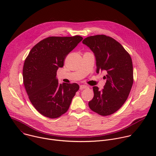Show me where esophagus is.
Wrapping results in <instances>:
<instances>
[{
    "instance_id": "34e87169",
    "label": "esophagus",
    "mask_w": 156,
    "mask_h": 156,
    "mask_svg": "<svg viewBox=\"0 0 156 156\" xmlns=\"http://www.w3.org/2000/svg\"><path fill=\"white\" fill-rule=\"evenodd\" d=\"M87 87H88V86H86V85H80V89L81 90H83V89L87 88Z\"/></svg>"
}]
</instances>
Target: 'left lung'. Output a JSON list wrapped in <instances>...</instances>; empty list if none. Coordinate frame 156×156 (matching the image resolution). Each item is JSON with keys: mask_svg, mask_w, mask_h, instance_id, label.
I'll return each mask as SVG.
<instances>
[{"mask_svg": "<svg viewBox=\"0 0 156 156\" xmlns=\"http://www.w3.org/2000/svg\"><path fill=\"white\" fill-rule=\"evenodd\" d=\"M83 44L94 54L96 73L105 72L107 74L102 90L93 87L94 94L89 107L102 116L112 114L123 105L131 91L133 83L131 58L119 42L105 35L87 37Z\"/></svg>", "mask_w": 156, "mask_h": 156, "instance_id": "obj_1", "label": "left lung"}]
</instances>
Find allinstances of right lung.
Returning <instances> with one entry per match:
<instances>
[{"instance_id":"add662e5","label":"right lung","mask_w":156,"mask_h":156,"mask_svg":"<svg viewBox=\"0 0 156 156\" xmlns=\"http://www.w3.org/2000/svg\"><path fill=\"white\" fill-rule=\"evenodd\" d=\"M83 39L80 36L49 37L36 44L27 57L23 84L31 102L44 116L55 119L65 114L79 90L76 83H58L56 75L66 56Z\"/></svg>"}]
</instances>
